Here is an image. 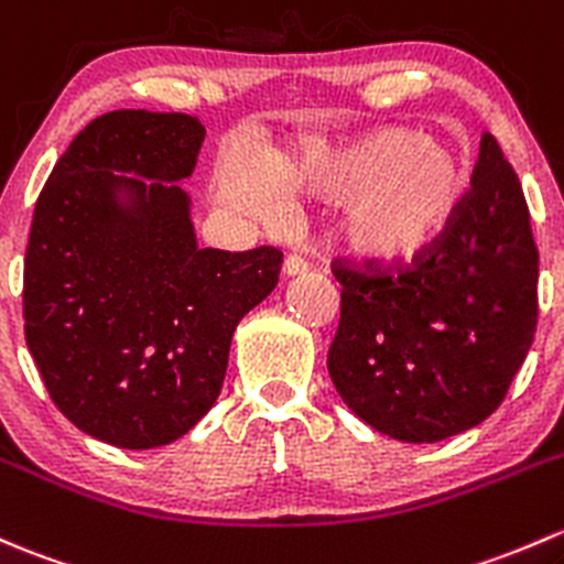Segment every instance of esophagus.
Segmentation results:
<instances>
[{
    "label": "esophagus",
    "mask_w": 564,
    "mask_h": 564,
    "mask_svg": "<svg viewBox=\"0 0 564 564\" xmlns=\"http://www.w3.org/2000/svg\"><path fill=\"white\" fill-rule=\"evenodd\" d=\"M307 259L305 257H300V253H289L286 257V262H283V272H286V275H302V272H307Z\"/></svg>",
    "instance_id": "esophagus-1"
}]
</instances>
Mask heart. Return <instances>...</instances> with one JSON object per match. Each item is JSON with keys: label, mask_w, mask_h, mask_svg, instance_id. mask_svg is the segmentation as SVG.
Here are the masks:
<instances>
[{"label": "heart", "mask_w": 564, "mask_h": 564, "mask_svg": "<svg viewBox=\"0 0 564 564\" xmlns=\"http://www.w3.org/2000/svg\"><path fill=\"white\" fill-rule=\"evenodd\" d=\"M283 183L318 199H340V235L376 262H408L441 237L462 192L459 164L443 142L405 127L354 138H311L267 162L235 148L218 167V188L257 218L283 213Z\"/></svg>", "instance_id": "obj_1"}]
</instances>
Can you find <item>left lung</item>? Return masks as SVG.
<instances>
[{"instance_id": "obj_1", "label": "left lung", "mask_w": 564, "mask_h": 564, "mask_svg": "<svg viewBox=\"0 0 564 564\" xmlns=\"http://www.w3.org/2000/svg\"><path fill=\"white\" fill-rule=\"evenodd\" d=\"M470 183L413 267L332 270L343 286L332 383L361 422L402 443L446 441L491 416L535 337L530 210L491 134Z\"/></svg>"}]
</instances>
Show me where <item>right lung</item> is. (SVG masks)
Listing matches in <instances>:
<instances>
[{
  "instance_id": "add662e5",
  "label": "right lung",
  "mask_w": 564,
  "mask_h": 564,
  "mask_svg": "<svg viewBox=\"0 0 564 564\" xmlns=\"http://www.w3.org/2000/svg\"><path fill=\"white\" fill-rule=\"evenodd\" d=\"M205 127L112 110L58 159L23 259V332L58 411L118 448L186 435L218 400L232 335L283 253L199 248L192 199Z\"/></svg>"
}]
</instances>
